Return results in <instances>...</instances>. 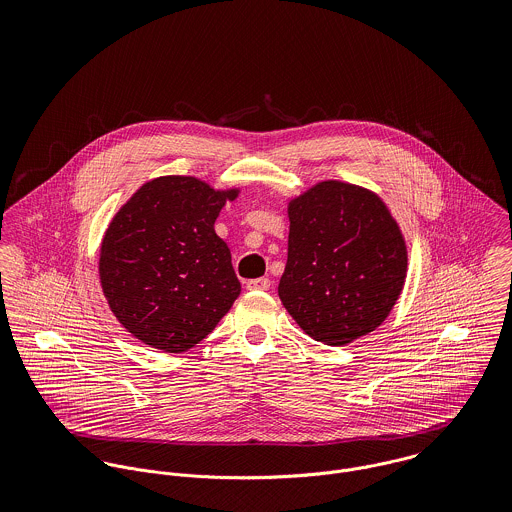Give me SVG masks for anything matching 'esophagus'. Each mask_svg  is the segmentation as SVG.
Masks as SVG:
<instances>
[{
  "instance_id": "1",
  "label": "esophagus",
  "mask_w": 512,
  "mask_h": 512,
  "mask_svg": "<svg viewBox=\"0 0 512 512\" xmlns=\"http://www.w3.org/2000/svg\"><path fill=\"white\" fill-rule=\"evenodd\" d=\"M270 286H272L270 278H256V280L246 282L248 290H270Z\"/></svg>"
}]
</instances>
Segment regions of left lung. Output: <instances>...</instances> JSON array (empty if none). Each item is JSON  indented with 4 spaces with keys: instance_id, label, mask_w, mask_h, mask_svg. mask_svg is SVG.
Segmentation results:
<instances>
[{
    "instance_id": "left-lung-1",
    "label": "left lung",
    "mask_w": 512,
    "mask_h": 512,
    "mask_svg": "<svg viewBox=\"0 0 512 512\" xmlns=\"http://www.w3.org/2000/svg\"><path fill=\"white\" fill-rule=\"evenodd\" d=\"M288 262L278 293L315 341L341 347L374 331L398 301L406 240L365 187L319 181L288 203Z\"/></svg>"
}]
</instances>
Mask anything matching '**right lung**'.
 I'll return each instance as SVG.
<instances>
[{
    "instance_id": "right-lung-1",
    "label": "right lung",
    "mask_w": 512,
    "mask_h": 512,
    "mask_svg": "<svg viewBox=\"0 0 512 512\" xmlns=\"http://www.w3.org/2000/svg\"><path fill=\"white\" fill-rule=\"evenodd\" d=\"M240 189L187 175L144 183L110 220L98 258L104 297L136 339L165 353L201 343L240 295L215 220Z\"/></svg>"
}]
</instances>
